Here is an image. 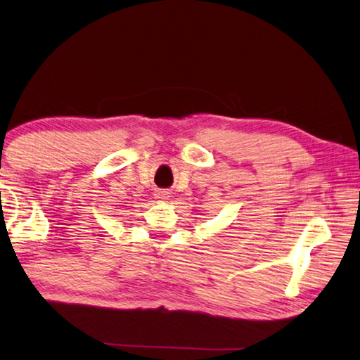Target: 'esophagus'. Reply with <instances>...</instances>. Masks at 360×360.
<instances>
[{
	"label": "esophagus",
	"mask_w": 360,
	"mask_h": 360,
	"mask_svg": "<svg viewBox=\"0 0 360 360\" xmlns=\"http://www.w3.org/2000/svg\"><path fill=\"white\" fill-rule=\"evenodd\" d=\"M156 196L160 198V199H167L169 198V193L167 191H160V193L156 194Z\"/></svg>",
	"instance_id": "obj_1"
}]
</instances>
